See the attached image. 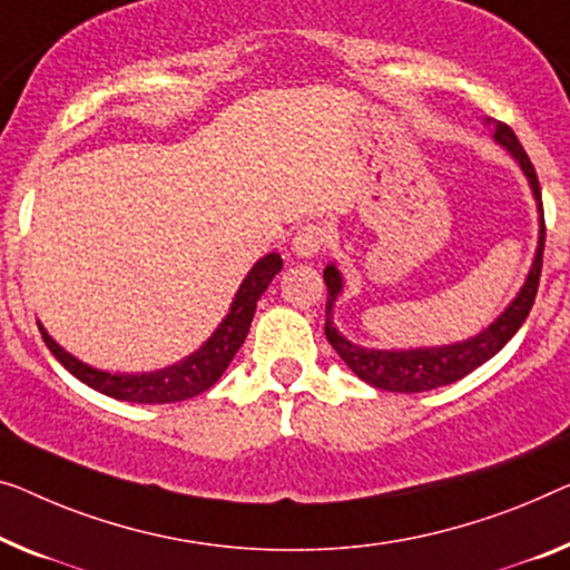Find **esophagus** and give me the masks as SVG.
<instances>
[{
    "mask_svg": "<svg viewBox=\"0 0 570 570\" xmlns=\"http://www.w3.org/2000/svg\"><path fill=\"white\" fill-rule=\"evenodd\" d=\"M327 227H322V225H304V227H299V233L294 235V243H292V248H294V253L299 258H314V256H320L322 250H325V245H327Z\"/></svg>",
    "mask_w": 570,
    "mask_h": 570,
    "instance_id": "1",
    "label": "esophagus"
}]
</instances>
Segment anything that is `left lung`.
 <instances>
[{
  "instance_id": "1",
  "label": "left lung",
  "mask_w": 570,
  "mask_h": 570,
  "mask_svg": "<svg viewBox=\"0 0 570 570\" xmlns=\"http://www.w3.org/2000/svg\"><path fill=\"white\" fill-rule=\"evenodd\" d=\"M494 140L499 146L512 153L517 164L528 176L532 186L534 202H538L540 212V237H538V250H534L532 268L528 274V282L520 288V294L514 296V302L491 322V325L475 337L463 340V343L453 345H438V347H410V351H373V347H361L345 340L337 333L333 325V304L337 294L343 292V276L335 268V263H330L325 268V284H327V307H325V335L327 343L335 347L340 358L347 363L355 376L376 389H386V392L399 394H417L430 392V389L448 386L453 381L469 376L473 368H479L481 363L502 351V347L514 337L517 330L522 327V322L528 320V314L534 304L540 286V271H542V250H546V217H542V194L540 181L534 174V166L528 153H524L522 142L517 140L514 130L504 122H494Z\"/></svg>"
}]
</instances>
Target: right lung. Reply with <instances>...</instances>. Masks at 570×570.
Segmentation results:
<instances>
[{
  "label": "right lung",
  "instance_id": "1",
  "mask_svg": "<svg viewBox=\"0 0 570 570\" xmlns=\"http://www.w3.org/2000/svg\"><path fill=\"white\" fill-rule=\"evenodd\" d=\"M284 261L278 253H268L263 256L256 266L248 271V276L243 278L240 288H237L235 299L230 304L227 317L219 322V327L212 333V337L204 343L199 351H194L189 358L174 366L153 371V373H107L99 368H91L79 358H73L71 353H66L61 345L50 337L46 330L40 327V335L46 340L48 351L56 355L58 363L66 371H71L76 379L83 384L97 389V392L120 399V402L132 404H171L184 402L202 392H207L212 384H217V379L223 376L225 368L230 366L235 353L240 351V345L248 337L253 314H256V304L261 294L266 292L268 284L274 282V276L282 271Z\"/></svg>",
  "mask_w": 570,
  "mask_h": 570
}]
</instances>
